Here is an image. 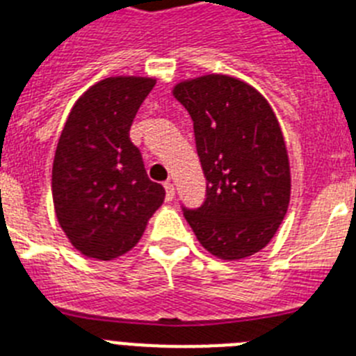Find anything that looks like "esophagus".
I'll use <instances>...</instances> for the list:
<instances>
[{"label":"esophagus","mask_w":356,"mask_h":356,"mask_svg":"<svg viewBox=\"0 0 356 356\" xmlns=\"http://www.w3.org/2000/svg\"><path fill=\"white\" fill-rule=\"evenodd\" d=\"M163 188H165V201H171L175 197V184L172 181H165Z\"/></svg>","instance_id":"esophagus-1"}]
</instances>
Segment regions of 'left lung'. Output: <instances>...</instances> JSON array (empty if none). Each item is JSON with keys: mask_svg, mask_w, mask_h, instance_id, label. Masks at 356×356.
<instances>
[{"mask_svg": "<svg viewBox=\"0 0 356 356\" xmlns=\"http://www.w3.org/2000/svg\"><path fill=\"white\" fill-rule=\"evenodd\" d=\"M207 178V197L184 216L207 251L222 260L259 253L275 237L291 200V168L280 122L246 81L207 74L180 81Z\"/></svg>", "mask_w": 356, "mask_h": 356, "instance_id": "left-lung-1", "label": "left lung"}]
</instances>
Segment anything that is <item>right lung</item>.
<instances>
[{
    "mask_svg": "<svg viewBox=\"0 0 356 356\" xmlns=\"http://www.w3.org/2000/svg\"><path fill=\"white\" fill-rule=\"evenodd\" d=\"M156 80L112 76L85 90L71 108L53 160V205L78 251L118 259L139 242L165 191L151 181L130 140L135 114Z\"/></svg>",
    "mask_w": 356,
    "mask_h": 356,
    "instance_id": "1",
    "label": "right lung"
}]
</instances>
